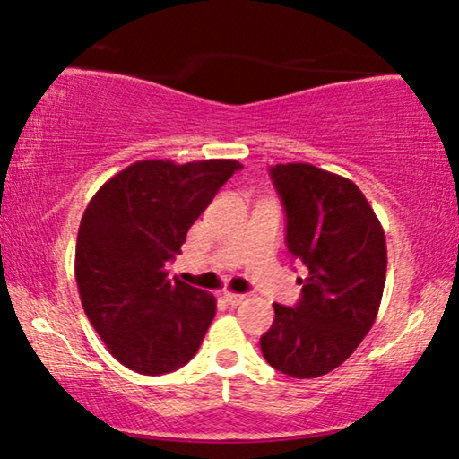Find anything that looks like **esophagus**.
Listing matches in <instances>:
<instances>
[{"label": "esophagus", "mask_w": 459, "mask_h": 459, "mask_svg": "<svg viewBox=\"0 0 459 459\" xmlns=\"http://www.w3.org/2000/svg\"><path fill=\"white\" fill-rule=\"evenodd\" d=\"M222 299L227 300L229 305H238V303H243L245 295H238V292H232V290H224L222 292Z\"/></svg>", "instance_id": "34e87169"}]
</instances>
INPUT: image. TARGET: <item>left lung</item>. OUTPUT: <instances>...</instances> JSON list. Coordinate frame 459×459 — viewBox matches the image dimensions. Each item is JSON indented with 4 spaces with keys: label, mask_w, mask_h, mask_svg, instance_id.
Returning <instances> with one entry per match:
<instances>
[{
    "label": "left lung",
    "mask_w": 459,
    "mask_h": 459,
    "mask_svg": "<svg viewBox=\"0 0 459 459\" xmlns=\"http://www.w3.org/2000/svg\"><path fill=\"white\" fill-rule=\"evenodd\" d=\"M286 212V245L309 270L300 300L273 303L259 340L276 371L313 379L357 351L377 317L387 272L385 232L362 191L346 177L307 162L270 169Z\"/></svg>",
    "instance_id": "obj_1"
}]
</instances>
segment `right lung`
<instances>
[{"instance_id":"1","label":"right lung","mask_w":459,"mask_h":459,"mask_svg":"<svg viewBox=\"0 0 459 459\" xmlns=\"http://www.w3.org/2000/svg\"><path fill=\"white\" fill-rule=\"evenodd\" d=\"M238 160H138L111 177L84 210L76 282L86 317L108 352L142 375L177 371L195 357L216 299L167 264Z\"/></svg>"}]
</instances>
